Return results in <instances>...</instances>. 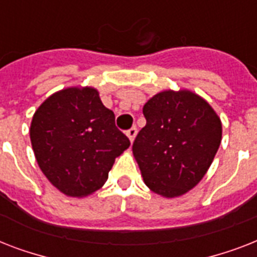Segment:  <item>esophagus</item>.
I'll return each mask as SVG.
<instances>
[{
  "instance_id": "34e87169",
  "label": "esophagus",
  "mask_w": 257,
  "mask_h": 257,
  "mask_svg": "<svg viewBox=\"0 0 257 257\" xmlns=\"http://www.w3.org/2000/svg\"><path fill=\"white\" fill-rule=\"evenodd\" d=\"M136 135H137V129L135 128V126L129 129V131H126V136H128V139L131 140V143H133V141H135V139H136Z\"/></svg>"
}]
</instances>
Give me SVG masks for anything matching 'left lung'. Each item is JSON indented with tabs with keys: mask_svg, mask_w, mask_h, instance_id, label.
Returning a JSON list of instances; mask_svg holds the SVG:
<instances>
[{
	"mask_svg": "<svg viewBox=\"0 0 257 257\" xmlns=\"http://www.w3.org/2000/svg\"><path fill=\"white\" fill-rule=\"evenodd\" d=\"M147 125L133 143L145 185L165 199L185 195L201 181L221 143V120L188 89L163 90L143 108Z\"/></svg>",
	"mask_w": 257,
	"mask_h": 257,
	"instance_id": "obj_1",
	"label": "left lung"
}]
</instances>
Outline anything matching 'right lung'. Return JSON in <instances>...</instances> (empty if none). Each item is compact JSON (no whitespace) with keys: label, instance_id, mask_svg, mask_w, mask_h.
I'll return each instance as SVG.
<instances>
[{"label":"right lung","instance_id":"right-lung-1","mask_svg":"<svg viewBox=\"0 0 257 257\" xmlns=\"http://www.w3.org/2000/svg\"><path fill=\"white\" fill-rule=\"evenodd\" d=\"M29 133L42 173L70 197L98 191L116 157L131 145L92 86H70L48 97L34 112Z\"/></svg>","mask_w":257,"mask_h":257}]
</instances>
